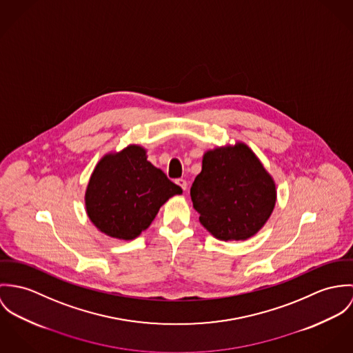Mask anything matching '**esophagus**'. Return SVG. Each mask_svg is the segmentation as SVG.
I'll list each match as a JSON object with an SVG mask.
<instances>
[{
    "label": "esophagus",
    "instance_id": "obj_1",
    "mask_svg": "<svg viewBox=\"0 0 353 353\" xmlns=\"http://www.w3.org/2000/svg\"><path fill=\"white\" fill-rule=\"evenodd\" d=\"M176 184H177L183 191H187V188H188V184H187V181H185L184 179H177V180H176Z\"/></svg>",
    "mask_w": 353,
    "mask_h": 353
}]
</instances>
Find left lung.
I'll return each instance as SVG.
<instances>
[{
  "label": "left lung",
  "mask_w": 353,
  "mask_h": 353,
  "mask_svg": "<svg viewBox=\"0 0 353 353\" xmlns=\"http://www.w3.org/2000/svg\"><path fill=\"white\" fill-rule=\"evenodd\" d=\"M200 223L221 241L257 234L276 204V184L253 150L242 143L207 150L191 187Z\"/></svg>",
  "instance_id": "left-lung-1"
}]
</instances>
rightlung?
<instances>
[{"label": "right lung", "instance_id": "obj_1", "mask_svg": "<svg viewBox=\"0 0 353 353\" xmlns=\"http://www.w3.org/2000/svg\"><path fill=\"white\" fill-rule=\"evenodd\" d=\"M181 194L148 161L145 148L130 145L97 162L85 191V208L101 233L130 241L152 225L163 203Z\"/></svg>", "mask_w": 353, "mask_h": 353}]
</instances>
